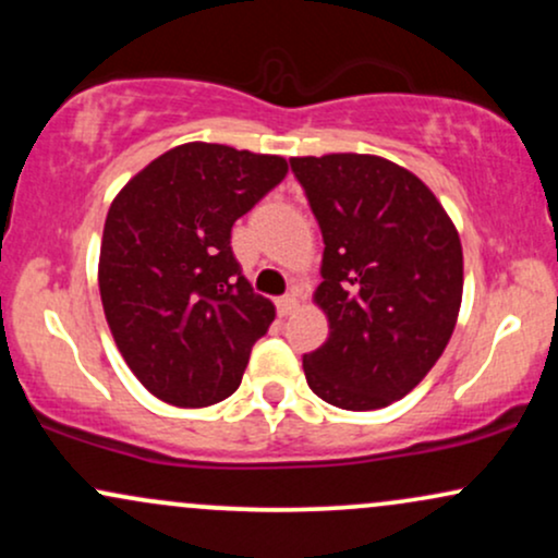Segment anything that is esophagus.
Returning a JSON list of instances; mask_svg holds the SVG:
<instances>
[{"instance_id": "esophagus-1", "label": "esophagus", "mask_w": 558, "mask_h": 558, "mask_svg": "<svg viewBox=\"0 0 558 558\" xmlns=\"http://www.w3.org/2000/svg\"><path fill=\"white\" fill-rule=\"evenodd\" d=\"M275 306H278V315L280 317H288L299 306L296 293H286V296H280L278 301H275Z\"/></svg>"}]
</instances>
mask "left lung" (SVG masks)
I'll list each match as a JSON object with an SVG mask.
<instances>
[{
	"mask_svg": "<svg viewBox=\"0 0 558 558\" xmlns=\"http://www.w3.org/2000/svg\"><path fill=\"white\" fill-rule=\"evenodd\" d=\"M291 170L325 241L315 304L330 332L304 354L306 383L338 409H383L444 354L462 306V241L433 191L390 159L291 157Z\"/></svg>",
	"mask_w": 558,
	"mask_h": 558,
	"instance_id": "1",
	"label": "left lung"
}]
</instances>
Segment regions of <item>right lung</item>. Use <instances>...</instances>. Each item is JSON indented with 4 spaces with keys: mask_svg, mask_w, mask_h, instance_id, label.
<instances>
[{
    "mask_svg": "<svg viewBox=\"0 0 558 558\" xmlns=\"http://www.w3.org/2000/svg\"><path fill=\"white\" fill-rule=\"evenodd\" d=\"M283 157L191 141L114 196L99 293L114 343L141 386L198 409L241 386L252 345L275 319L230 248V228L286 178Z\"/></svg>",
    "mask_w": 558,
    "mask_h": 558,
    "instance_id": "right-lung-1",
    "label": "right lung"
}]
</instances>
